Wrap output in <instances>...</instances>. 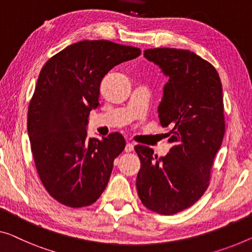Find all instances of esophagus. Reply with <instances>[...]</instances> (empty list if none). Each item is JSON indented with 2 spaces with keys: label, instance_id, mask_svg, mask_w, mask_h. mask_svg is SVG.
<instances>
[{
  "label": "esophagus",
  "instance_id": "obj_1",
  "mask_svg": "<svg viewBox=\"0 0 252 252\" xmlns=\"http://www.w3.org/2000/svg\"><path fill=\"white\" fill-rule=\"evenodd\" d=\"M133 150V144H131V142H127L126 145V148H125V152L126 153H131Z\"/></svg>",
  "mask_w": 252,
  "mask_h": 252
}]
</instances>
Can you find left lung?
I'll list each match as a JSON object with an SVG mask.
<instances>
[{"instance_id": "left-lung-1", "label": "left lung", "mask_w": 252, "mask_h": 252, "mask_svg": "<svg viewBox=\"0 0 252 252\" xmlns=\"http://www.w3.org/2000/svg\"><path fill=\"white\" fill-rule=\"evenodd\" d=\"M144 55L168 77L158 118L170 126L172 147L164 157L147 146L134 147L141 164L137 191L148 209L173 215L192 206L209 186L225 132L222 82L215 67L193 52L149 48Z\"/></svg>"}]
</instances>
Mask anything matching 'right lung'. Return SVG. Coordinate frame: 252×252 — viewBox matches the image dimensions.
I'll list each match as a JSON object with an SVG mask.
<instances>
[{"label":"right lung","instance_id":"obj_1","mask_svg":"<svg viewBox=\"0 0 252 252\" xmlns=\"http://www.w3.org/2000/svg\"><path fill=\"white\" fill-rule=\"evenodd\" d=\"M140 48L108 40H81L48 60L28 107V136L39 179L60 204L92 205L106 188L113 162L126 147L122 134L87 137L103 78Z\"/></svg>","mask_w":252,"mask_h":252}]
</instances>
